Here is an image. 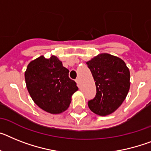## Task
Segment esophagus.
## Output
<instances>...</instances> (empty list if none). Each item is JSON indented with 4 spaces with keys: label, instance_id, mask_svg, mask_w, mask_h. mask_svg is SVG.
<instances>
[{
    "label": "esophagus",
    "instance_id": "obj_1",
    "mask_svg": "<svg viewBox=\"0 0 151 151\" xmlns=\"http://www.w3.org/2000/svg\"><path fill=\"white\" fill-rule=\"evenodd\" d=\"M76 83H77V84H78V86L80 85V79L79 78H77V79L75 80Z\"/></svg>",
    "mask_w": 151,
    "mask_h": 151
}]
</instances>
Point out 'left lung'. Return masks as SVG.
I'll list each match as a JSON object with an SVG mask.
<instances>
[{
    "instance_id": "left-lung-1",
    "label": "left lung",
    "mask_w": 151,
    "mask_h": 151,
    "mask_svg": "<svg viewBox=\"0 0 151 151\" xmlns=\"http://www.w3.org/2000/svg\"><path fill=\"white\" fill-rule=\"evenodd\" d=\"M96 84L97 93L88 101L90 110L100 116L114 112L130 89V70L118 57L103 53L86 62Z\"/></svg>"
}]
</instances>
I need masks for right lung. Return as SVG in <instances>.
I'll use <instances>...</instances> for the list:
<instances>
[{
    "mask_svg": "<svg viewBox=\"0 0 151 151\" xmlns=\"http://www.w3.org/2000/svg\"><path fill=\"white\" fill-rule=\"evenodd\" d=\"M69 70L63 67L56 56H40L27 65L25 82L30 97L40 108L58 114L69 107L73 93L78 90L74 81L70 79Z\"/></svg>",
    "mask_w": 151,
    "mask_h": 151,
    "instance_id": "add662e5",
    "label": "right lung"
}]
</instances>
